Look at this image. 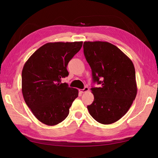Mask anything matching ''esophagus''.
<instances>
[{
  "label": "esophagus",
  "instance_id": "1",
  "mask_svg": "<svg viewBox=\"0 0 158 158\" xmlns=\"http://www.w3.org/2000/svg\"><path fill=\"white\" fill-rule=\"evenodd\" d=\"M88 90H89V88H88V87H85V88H83V89H79V92H81V93H84V92H88Z\"/></svg>",
  "mask_w": 158,
  "mask_h": 158
}]
</instances>
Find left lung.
<instances>
[{"mask_svg": "<svg viewBox=\"0 0 158 158\" xmlns=\"http://www.w3.org/2000/svg\"><path fill=\"white\" fill-rule=\"evenodd\" d=\"M83 53L92 69L94 96L88 106L91 116L102 124L117 122L127 112L137 94L135 69L125 53L111 43L85 41Z\"/></svg>", "mask_w": 158, "mask_h": 158, "instance_id": "left-lung-1", "label": "left lung"}]
</instances>
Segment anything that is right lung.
<instances>
[{
  "label": "right lung",
  "instance_id": "obj_1",
  "mask_svg": "<svg viewBox=\"0 0 158 158\" xmlns=\"http://www.w3.org/2000/svg\"><path fill=\"white\" fill-rule=\"evenodd\" d=\"M82 41L48 43L39 48L23 67L22 91L36 118L48 126L64 120L78 89L61 79L69 75L67 65L81 49Z\"/></svg>",
  "mask_w": 158,
  "mask_h": 158
}]
</instances>
